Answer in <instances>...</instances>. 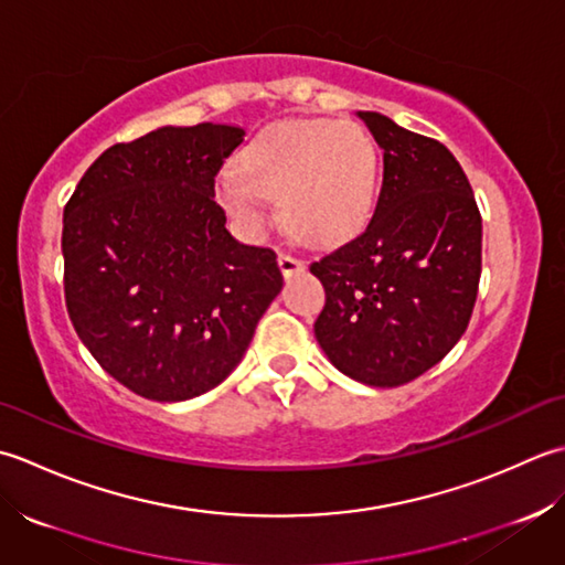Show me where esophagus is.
<instances>
[{
  "mask_svg": "<svg viewBox=\"0 0 565 565\" xmlns=\"http://www.w3.org/2000/svg\"><path fill=\"white\" fill-rule=\"evenodd\" d=\"M278 266L285 278H290V275L305 270V260L290 256V253H278Z\"/></svg>",
  "mask_w": 565,
  "mask_h": 565,
  "instance_id": "obj_1",
  "label": "esophagus"
}]
</instances>
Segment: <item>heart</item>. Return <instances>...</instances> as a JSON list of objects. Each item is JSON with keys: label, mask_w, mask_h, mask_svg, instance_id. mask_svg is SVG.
<instances>
[{"label": "heart", "mask_w": 565, "mask_h": 565, "mask_svg": "<svg viewBox=\"0 0 565 565\" xmlns=\"http://www.w3.org/2000/svg\"><path fill=\"white\" fill-rule=\"evenodd\" d=\"M377 188V148L355 121L270 124L218 180V202L248 234L270 222L280 200L290 232L309 244H339L367 222Z\"/></svg>", "instance_id": "b5f03b06"}]
</instances>
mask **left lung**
Instances as JSON below:
<instances>
[{
    "label": "left lung",
    "instance_id": "left-lung-1",
    "mask_svg": "<svg viewBox=\"0 0 565 565\" xmlns=\"http://www.w3.org/2000/svg\"><path fill=\"white\" fill-rule=\"evenodd\" d=\"M383 148L375 214L309 266L327 290L315 337L343 375L397 387L451 351L473 315L482 218L463 168L434 138L359 111Z\"/></svg>",
    "mask_w": 565,
    "mask_h": 565
}]
</instances>
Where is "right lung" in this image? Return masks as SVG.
<instances>
[{"label":"right lung","mask_w":565,"mask_h":565,"mask_svg":"<svg viewBox=\"0 0 565 565\" xmlns=\"http://www.w3.org/2000/svg\"><path fill=\"white\" fill-rule=\"evenodd\" d=\"M241 126H163L107 148L63 212L65 305L77 337L124 387L182 402L244 359L282 290L275 250L226 232L214 178Z\"/></svg>","instance_id":"1"}]
</instances>
